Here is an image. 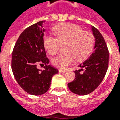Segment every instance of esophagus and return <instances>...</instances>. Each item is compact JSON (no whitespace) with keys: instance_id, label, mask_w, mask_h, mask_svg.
<instances>
[{"instance_id":"obj_1","label":"esophagus","mask_w":120,"mask_h":120,"mask_svg":"<svg viewBox=\"0 0 120 120\" xmlns=\"http://www.w3.org/2000/svg\"><path fill=\"white\" fill-rule=\"evenodd\" d=\"M58 72H59L60 74H64V73H65V72H66V71H64V70H58Z\"/></svg>"}]
</instances>
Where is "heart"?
I'll list each match as a JSON object with an SVG mask.
<instances>
[{
    "label": "heart",
    "mask_w": 120,
    "mask_h": 120,
    "mask_svg": "<svg viewBox=\"0 0 120 120\" xmlns=\"http://www.w3.org/2000/svg\"><path fill=\"white\" fill-rule=\"evenodd\" d=\"M56 37L45 35L44 46L51 55L58 52L60 45H64L65 53L60 54L54 57L52 64L60 69H65L77 60H84L90 55L94 45V36L90 32L82 31L79 26L73 24H62L53 28Z\"/></svg>",
    "instance_id": "b5f03b06"
}]
</instances>
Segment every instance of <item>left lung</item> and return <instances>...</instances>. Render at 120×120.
I'll return each mask as SVG.
<instances>
[{
	"label": "left lung",
	"mask_w": 120,
	"mask_h": 120,
	"mask_svg": "<svg viewBox=\"0 0 120 120\" xmlns=\"http://www.w3.org/2000/svg\"><path fill=\"white\" fill-rule=\"evenodd\" d=\"M95 38L94 52L80 64V69L75 70V78L68 84V89L76 94L84 96L92 93L99 86L108 68L109 52L101 33L91 27Z\"/></svg>",
	"instance_id": "1"
}]
</instances>
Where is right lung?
<instances>
[{"mask_svg": "<svg viewBox=\"0 0 120 120\" xmlns=\"http://www.w3.org/2000/svg\"><path fill=\"white\" fill-rule=\"evenodd\" d=\"M45 21L27 27L20 34L12 54L11 67L14 76L24 90L34 96L46 93L52 77L58 74L57 69L51 66L44 47L43 27ZM40 62L46 65L42 71L37 68Z\"/></svg>", "mask_w": 120, "mask_h": 120, "instance_id": "add662e5", "label": "right lung"}]
</instances>
